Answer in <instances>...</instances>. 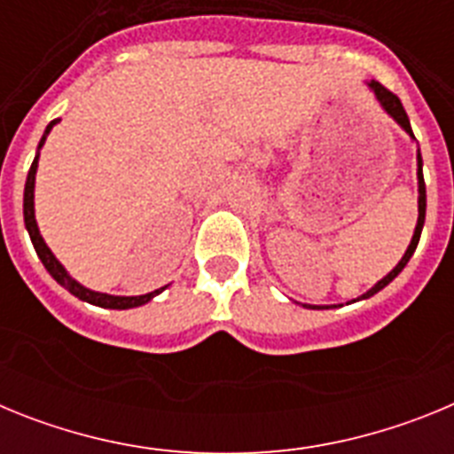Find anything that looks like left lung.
Here are the masks:
<instances>
[{"instance_id": "1", "label": "left lung", "mask_w": 454, "mask_h": 454, "mask_svg": "<svg viewBox=\"0 0 454 454\" xmlns=\"http://www.w3.org/2000/svg\"><path fill=\"white\" fill-rule=\"evenodd\" d=\"M366 86L371 88L372 95H375V99L380 102V106L384 108V114H387L388 118L395 120V122L400 124V129L407 131V134L411 136V140H416L414 131H411V124H409L407 114H404L403 102H400V99L395 98L391 90H387L382 83L375 82V79L366 82ZM416 166H419V168H416V179H419V220H416V230H414V236H411V240H409V247L404 250V254H403V259L398 262V266L393 268V270L388 272L387 277H382V279H380L375 286L368 288L364 295H359L356 300H352V302H359V300L372 298L375 293H380L384 286H388V284H391L393 279L400 275V272H403V268L407 266V262L411 259V254L416 252V246H419V240H420V231H423V224H425V207H427V195H425V179H423V156H420V150H419V154H416ZM302 307H307V309H330V307H336V304H330V307H327V304H302Z\"/></svg>"}]
</instances>
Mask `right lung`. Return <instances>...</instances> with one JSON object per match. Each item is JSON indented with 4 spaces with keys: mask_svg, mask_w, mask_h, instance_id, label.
Wrapping results in <instances>:
<instances>
[{
    "mask_svg": "<svg viewBox=\"0 0 454 454\" xmlns=\"http://www.w3.org/2000/svg\"><path fill=\"white\" fill-rule=\"evenodd\" d=\"M56 122H59V120H51V122L47 124L45 134H43V138H40V143H38V152H35L34 163H31V168H29V175H27V184H24V227H27V231H29V239L35 247V254H38V259L43 262V266L47 268V272L54 277L56 282L61 284L63 288H67V291H70L74 298L83 300V302L95 304V307H102V309H134V307H140V304H147L152 298H156L159 293L166 291L168 286L156 288V291L145 293V295H108V293L90 291V288H86L83 284H79L77 279H74V277L66 270V266H63V263L54 256V252L47 247L45 239L40 236L38 223H35V208H34L35 172H38L40 147L45 145L47 136H50V131L54 129Z\"/></svg>",
    "mask_w": 454,
    "mask_h": 454,
    "instance_id": "1",
    "label": "right lung"
}]
</instances>
